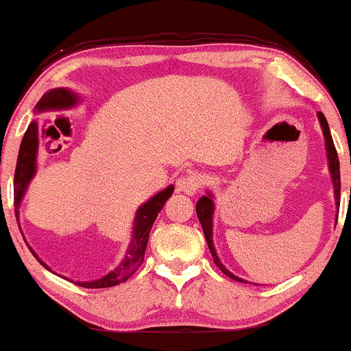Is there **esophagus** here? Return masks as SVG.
<instances>
[{"label":"esophagus","mask_w":351,"mask_h":351,"mask_svg":"<svg viewBox=\"0 0 351 351\" xmlns=\"http://www.w3.org/2000/svg\"><path fill=\"white\" fill-rule=\"evenodd\" d=\"M176 186H178V191H183V193H188V195L196 193V191L202 190L203 178L199 173H196L191 169V171H188L183 178L178 180Z\"/></svg>","instance_id":"obj_1"}]
</instances>
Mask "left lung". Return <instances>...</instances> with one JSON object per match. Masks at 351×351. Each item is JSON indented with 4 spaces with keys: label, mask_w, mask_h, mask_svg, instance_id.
<instances>
[{
    "label": "left lung",
    "mask_w": 351,
    "mask_h": 351,
    "mask_svg": "<svg viewBox=\"0 0 351 351\" xmlns=\"http://www.w3.org/2000/svg\"><path fill=\"white\" fill-rule=\"evenodd\" d=\"M318 121L319 126H322V132H323V138H325V149H326V158H328V169H330V175H332V183H333V195H335V205H337V210H340V161H338V155H337V149H335L333 145V138L332 133H330V126L328 121H326L325 114L319 113L318 111ZM213 193L211 191H206V195H203L202 198L196 202V215H198L199 223L203 226V233H205L206 238V243L208 248H210L211 256H213L215 265L225 273L226 276L234 280V282H240V283H248L246 280L240 278V276L233 275L225 265L219 261V256L217 253V248L213 245V215H215V202H213ZM338 218V217H337Z\"/></svg>",
    "instance_id": "8db88e82"
}]
</instances>
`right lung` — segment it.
<instances>
[{
	"instance_id": "obj_1",
	"label": "right lung",
	"mask_w": 351,
	"mask_h": 351,
	"mask_svg": "<svg viewBox=\"0 0 351 351\" xmlns=\"http://www.w3.org/2000/svg\"><path fill=\"white\" fill-rule=\"evenodd\" d=\"M80 101H82V96L75 93L73 90H69V88H55V90L46 91V93L41 96V99L36 103V106H34V113L40 114L46 113V111L71 110V108H75ZM38 149H40V128H38L36 121H32L21 140L16 169H14V215H16L18 221L19 206H21L23 198H25L26 191H28L29 182H32L34 175H36ZM173 190H175V186L169 184V186L158 191V193L153 195L148 202H145L143 205H140V208H138L133 219L132 240H130L128 248H126L125 258H123V261L117 268L111 269L110 273H106L101 278L93 280V282H76V285L83 288H108L126 282V280L140 268V265L143 263L146 245H148V238L149 232H152L153 223H155L158 213L163 210L167 199L173 195ZM29 250H32L33 255L36 256V260L40 261L46 269L51 271V268L34 253L32 246H29Z\"/></svg>"
}]
</instances>
